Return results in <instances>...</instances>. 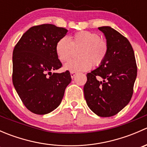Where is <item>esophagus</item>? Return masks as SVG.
<instances>
[{"label": "esophagus", "mask_w": 147, "mask_h": 147, "mask_svg": "<svg viewBox=\"0 0 147 147\" xmlns=\"http://www.w3.org/2000/svg\"><path fill=\"white\" fill-rule=\"evenodd\" d=\"M76 74H77L76 72H70L71 78H75V75H76Z\"/></svg>", "instance_id": "esophagus-1"}]
</instances>
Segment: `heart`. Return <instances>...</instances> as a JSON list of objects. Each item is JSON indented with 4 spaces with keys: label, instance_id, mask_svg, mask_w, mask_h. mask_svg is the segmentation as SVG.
I'll return each instance as SVG.
<instances>
[{
    "label": "heart",
    "instance_id": "b5f03b06",
    "mask_svg": "<svg viewBox=\"0 0 147 147\" xmlns=\"http://www.w3.org/2000/svg\"><path fill=\"white\" fill-rule=\"evenodd\" d=\"M78 59L65 63L64 69L70 72L90 69L92 66H99L105 60L108 51L107 42L100 38L99 34L90 31H81L71 37L60 38L55 45V53L60 62L69 60L78 50Z\"/></svg>",
    "mask_w": 147,
    "mask_h": 147
}]
</instances>
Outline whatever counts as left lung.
Segmentation results:
<instances>
[{"label":"left lung","instance_id":"1","mask_svg":"<svg viewBox=\"0 0 147 147\" xmlns=\"http://www.w3.org/2000/svg\"><path fill=\"white\" fill-rule=\"evenodd\" d=\"M106 38L108 51L97 69L87 74L84 98L94 113L114 116L127 106L133 94L137 75L134 50L129 41L109 26L98 28ZM101 77L99 81L97 78Z\"/></svg>","mask_w":147,"mask_h":147}]
</instances>
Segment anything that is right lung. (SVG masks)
<instances>
[{
    "label": "right lung",
    "mask_w": 147,
    "mask_h": 147,
    "mask_svg": "<svg viewBox=\"0 0 147 147\" xmlns=\"http://www.w3.org/2000/svg\"><path fill=\"white\" fill-rule=\"evenodd\" d=\"M52 24L35 26L28 30L13 53V83L26 108L37 115H45L61 103L71 82L68 70L52 71L62 67L55 45L67 32Z\"/></svg>",
    "instance_id": "add662e5"
}]
</instances>
